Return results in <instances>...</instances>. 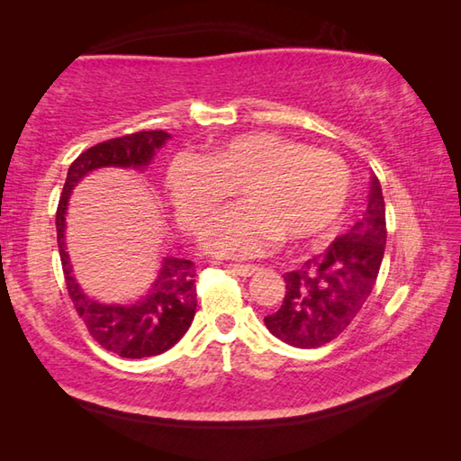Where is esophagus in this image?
<instances>
[{
	"label": "esophagus",
	"mask_w": 461,
	"mask_h": 461,
	"mask_svg": "<svg viewBox=\"0 0 461 461\" xmlns=\"http://www.w3.org/2000/svg\"><path fill=\"white\" fill-rule=\"evenodd\" d=\"M225 268H230L240 276H252L258 272V267H254V264H225Z\"/></svg>",
	"instance_id": "34e87169"
}]
</instances>
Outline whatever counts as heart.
I'll use <instances>...</instances> for the list:
<instances>
[{"label": "heart", "instance_id": "b5f03b06", "mask_svg": "<svg viewBox=\"0 0 461 461\" xmlns=\"http://www.w3.org/2000/svg\"><path fill=\"white\" fill-rule=\"evenodd\" d=\"M165 183L178 220L191 231L236 189L241 203L209 220L201 244L217 256L249 258L283 236L305 241L331 230L346 213L352 170L335 152L254 131L215 142L205 156L178 152Z\"/></svg>", "mask_w": 461, "mask_h": 461}]
</instances>
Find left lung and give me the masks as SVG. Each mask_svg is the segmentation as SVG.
Returning <instances> with one entry per match:
<instances>
[{
    "mask_svg": "<svg viewBox=\"0 0 461 461\" xmlns=\"http://www.w3.org/2000/svg\"><path fill=\"white\" fill-rule=\"evenodd\" d=\"M370 181L368 207L349 231L283 275L285 301L264 323L288 346L311 349L333 341L360 313L376 285L386 246V209L380 181Z\"/></svg>",
    "mask_w": 461,
    "mask_h": 461,
    "instance_id": "obj_1",
    "label": "left lung"
}]
</instances>
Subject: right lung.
Wrapping results in <instances>:
<instances>
[{"label": "right lung", "mask_w": 461, "mask_h": 461, "mask_svg": "<svg viewBox=\"0 0 461 461\" xmlns=\"http://www.w3.org/2000/svg\"><path fill=\"white\" fill-rule=\"evenodd\" d=\"M170 140L162 130L136 131L122 138L107 140L91 146L68 167L67 181L57 209V240L65 272L68 296L77 313L87 325L99 346L122 357H150L167 352L183 338L193 323L197 309L194 288V264L191 260L165 256L160 260L158 275L150 288L134 303H101L83 293L73 276V264L67 252L65 230L68 199L77 185L97 168H134L144 170L154 154Z\"/></svg>", "instance_id": "right-lung-1"}]
</instances>
